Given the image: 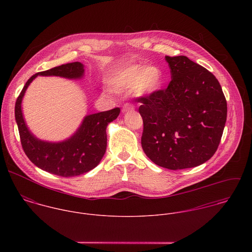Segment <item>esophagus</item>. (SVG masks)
<instances>
[{"label":"esophagus","instance_id":"esophagus-1","mask_svg":"<svg viewBox=\"0 0 252 252\" xmlns=\"http://www.w3.org/2000/svg\"><path fill=\"white\" fill-rule=\"evenodd\" d=\"M133 110H134V106L131 105V104H125L123 106V108H122V112L123 113L129 112V111H133Z\"/></svg>","mask_w":252,"mask_h":252}]
</instances>
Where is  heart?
<instances>
[{
  "label": "heart",
  "mask_w": 252,
  "mask_h": 252,
  "mask_svg": "<svg viewBox=\"0 0 252 252\" xmlns=\"http://www.w3.org/2000/svg\"><path fill=\"white\" fill-rule=\"evenodd\" d=\"M109 89L115 93H126L136 88L142 94H152L161 86V72L154 66L131 65L108 77Z\"/></svg>",
  "instance_id": "obj_1"
}]
</instances>
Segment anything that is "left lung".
<instances>
[{"label":"left lung","instance_id":"1","mask_svg":"<svg viewBox=\"0 0 252 252\" xmlns=\"http://www.w3.org/2000/svg\"><path fill=\"white\" fill-rule=\"evenodd\" d=\"M168 87L139 99L142 146L156 165L181 170L213 157L227 118V103L216 76L186 56L165 57Z\"/></svg>","mask_w":252,"mask_h":252}]
</instances>
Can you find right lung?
<instances>
[{"mask_svg":"<svg viewBox=\"0 0 252 252\" xmlns=\"http://www.w3.org/2000/svg\"><path fill=\"white\" fill-rule=\"evenodd\" d=\"M37 75L79 79L84 75V65L73 62L36 72L24 85L15 103V120L25 154L37 168L59 177H75L91 171L105 155L106 130L108 124L119 115L120 108L86 115L73 135L65 141L52 143L39 140L29 130L21 107L28 86Z\"/></svg>","mask_w":252,"mask_h":252,"instance_id":"add662e5","label":"right lung"}]
</instances>
